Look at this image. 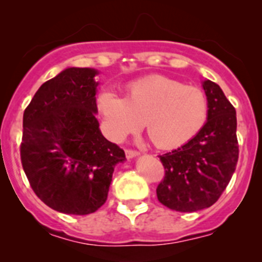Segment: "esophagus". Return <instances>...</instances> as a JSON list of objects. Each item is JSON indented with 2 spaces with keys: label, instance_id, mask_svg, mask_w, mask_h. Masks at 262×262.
<instances>
[{
  "label": "esophagus",
  "instance_id": "esophagus-1",
  "mask_svg": "<svg viewBox=\"0 0 262 262\" xmlns=\"http://www.w3.org/2000/svg\"><path fill=\"white\" fill-rule=\"evenodd\" d=\"M125 155L128 158H133V157H136V156H139V152L138 150L130 149V148H129V149H125Z\"/></svg>",
  "mask_w": 262,
  "mask_h": 262
}]
</instances>
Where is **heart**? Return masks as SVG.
I'll use <instances>...</instances> for the list:
<instances>
[{
    "mask_svg": "<svg viewBox=\"0 0 262 262\" xmlns=\"http://www.w3.org/2000/svg\"><path fill=\"white\" fill-rule=\"evenodd\" d=\"M99 109L113 139L121 141L144 123L148 137L160 149L186 144L204 128L209 116V102L202 89L161 75L132 82L125 99L102 92Z\"/></svg>",
    "mask_w": 262,
    "mask_h": 262,
    "instance_id": "heart-1",
    "label": "heart"
}]
</instances>
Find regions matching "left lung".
<instances>
[{
	"instance_id": "obj_1",
	"label": "left lung",
	"mask_w": 262,
	"mask_h": 262,
	"mask_svg": "<svg viewBox=\"0 0 262 262\" xmlns=\"http://www.w3.org/2000/svg\"><path fill=\"white\" fill-rule=\"evenodd\" d=\"M203 89L209 102L204 128L186 144L158 156L165 178L156 190L157 198L176 212L212 207L231 181L238 161L236 109L216 83L207 80Z\"/></svg>"
}]
</instances>
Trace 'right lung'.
Here are the masks:
<instances>
[{"label": "right lung", "mask_w": 262, "mask_h": 262, "mask_svg": "<svg viewBox=\"0 0 262 262\" xmlns=\"http://www.w3.org/2000/svg\"><path fill=\"white\" fill-rule=\"evenodd\" d=\"M92 68H67L44 82L26 106L20 156L36 196L57 212L86 215L105 202L116 163L125 160L95 118Z\"/></svg>", "instance_id": "right-lung-1"}]
</instances>
